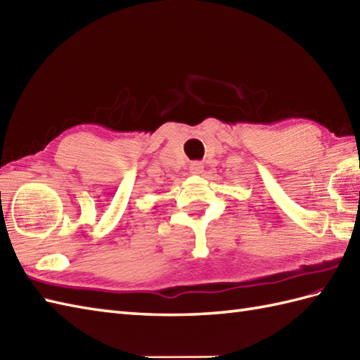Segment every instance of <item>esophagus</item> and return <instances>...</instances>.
<instances>
[{
    "label": "esophagus",
    "instance_id": "1",
    "mask_svg": "<svg viewBox=\"0 0 360 360\" xmlns=\"http://www.w3.org/2000/svg\"><path fill=\"white\" fill-rule=\"evenodd\" d=\"M204 170V167L201 162H193L192 165H190V173L192 174H201Z\"/></svg>",
    "mask_w": 360,
    "mask_h": 360
}]
</instances>
